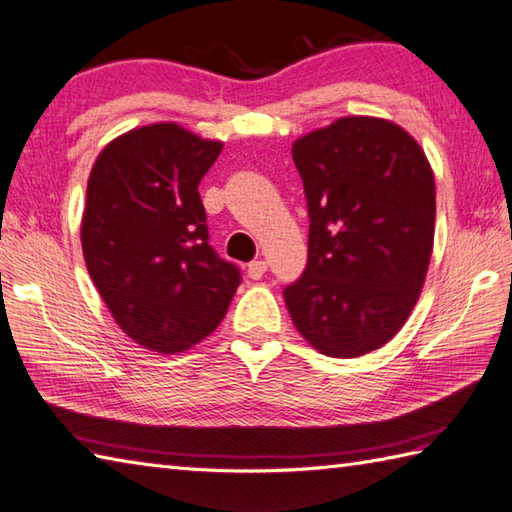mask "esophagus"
Segmentation results:
<instances>
[{
	"mask_svg": "<svg viewBox=\"0 0 512 512\" xmlns=\"http://www.w3.org/2000/svg\"><path fill=\"white\" fill-rule=\"evenodd\" d=\"M266 270H268V264L264 262V259H255V262L248 264V277L250 279H262Z\"/></svg>",
	"mask_w": 512,
	"mask_h": 512,
	"instance_id": "esophagus-1",
	"label": "esophagus"
}]
</instances>
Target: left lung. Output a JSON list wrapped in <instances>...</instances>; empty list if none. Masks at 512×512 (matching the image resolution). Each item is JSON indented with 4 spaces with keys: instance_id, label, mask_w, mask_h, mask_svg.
Instances as JSON below:
<instances>
[{
    "instance_id": "obj_1",
    "label": "left lung",
    "mask_w": 512,
    "mask_h": 512,
    "mask_svg": "<svg viewBox=\"0 0 512 512\" xmlns=\"http://www.w3.org/2000/svg\"><path fill=\"white\" fill-rule=\"evenodd\" d=\"M308 200V264L284 299L321 354L356 358L394 339L416 306L436 231V180L400 125L343 116L292 145Z\"/></svg>"
}]
</instances>
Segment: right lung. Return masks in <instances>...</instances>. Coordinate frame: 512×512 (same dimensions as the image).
Listing matches in <instances>:
<instances>
[{"label": "right lung", "instance_id": "obj_1", "mask_svg": "<svg viewBox=\"0 0 512 512\" xmlns=\"http://www.w3.org/2000/svg\"><path fill=\"white\" fill-rule=\"evenodd\" d=\"M222 147L156 123L114 138L92 167L81 222L85 266L114 321L147 350L176 354L200 343L242 281L209 246L198 193Z\"/></svg>", "mask_w": 512, "mask_h": 512}]
</instances>
